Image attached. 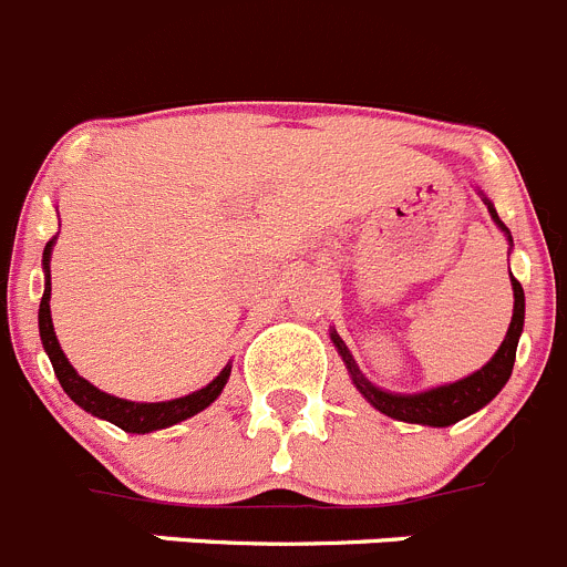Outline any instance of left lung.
<instances>
[{"mask_svg": "<svg viewBox=\"0 0 567 567\" xmlns=\"http://www.w3.org/2000/svg\"><path fill=\"white\" fill-rule=\"evenodd\" d=\"M486 206H489L495 224L509 235V229L501 224L498 212L492 209L489 200H486ZM512 290H515V313H512L509 332H506L504 343H501V349L495 352V358H492L486 367H481L475 374H470V378L458 380V383H451V385H439V389L422 391V394H389V391L378 389V385H372L367 378H363L361 369H358V363L352 361V355H349V349L343 347L341 338L332 336V341H336L338 352H341V358L347 361V369L352 372V380H355L358 391L367 396L374 409L383 411L385 416L400 422H416V425H431V427L453 425V422L464 420V416H470L473 411L484 409L492 396L504 389L506 380H509L512 367H515L517 338H520L523 332V313H526L523 285L517 282L515 277H512Z\"/></svg>", "mask_w": 567, "mask_h": 567, "instance_id": "1", "label": "left lung"}]
</instances>
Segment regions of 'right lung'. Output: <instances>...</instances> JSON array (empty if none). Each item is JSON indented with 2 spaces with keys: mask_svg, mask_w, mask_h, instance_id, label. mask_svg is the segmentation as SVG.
<instances>
[{
  "mask_svg": "<svg viewBox=\"0 0 567 567\" xmlns=\"http://www.w3.org/2000/svg\"><path fill=\"white\" fill-rule=\"evenodd\" d=\"M52 243H47L44 248V271H47V288L44 296H41V308H39V330L41 341H44L47 355H50L52 369H55L58 383L63 385L72 400L81 405L89 414L100 416V420L114 422L116 427H123L128 433H151L158 431V427H171L176 422L187 420V416L198 414L206 405L215 403L218 394L224 391L226 380H229L231 367H226L218 378L212 380L209 385H204L200 391H193L187 396H178V400H167V403H128V400H120V396H111L105 391L94 389L89 380H83L81 374L72 369V363L66 361V355L61 352V343H58L55 330H52V316H50V251Z\"/></svg>",
  "mask_w": 567,
  "mask_h": 567,
  "instance_id": "right-lung-1",
  "label": "right lung"
}]
</instances>
